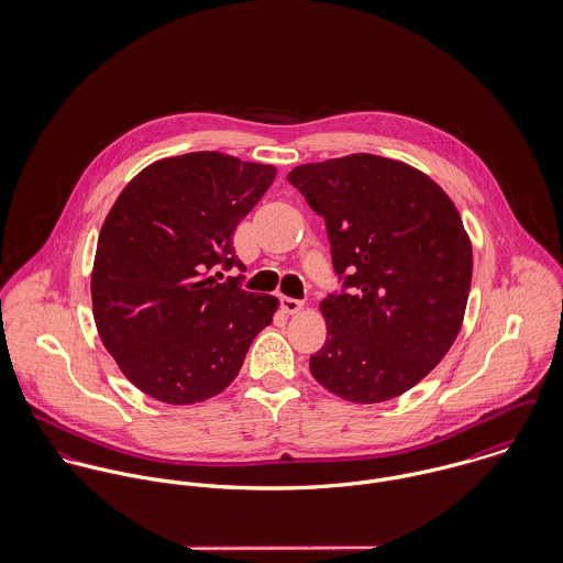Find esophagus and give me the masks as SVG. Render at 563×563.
<instances>
[{
    "instance_id": "34e87169",
    "label": "esophagus",
    "mask_w": 563,
    "mask_h": 563,
    "mask_svg": "<svg viewBox=\"0 0 563 563\" xmlns=\"http://www.w3.org/2000/svg\"><path fill=\"white\" fill-rule=\"evenodd\" d=\"M303 301H299V299H292V297H282V310L286 312V314H297V312H301L303 310Z\"/></svg>"
}]
</instances>
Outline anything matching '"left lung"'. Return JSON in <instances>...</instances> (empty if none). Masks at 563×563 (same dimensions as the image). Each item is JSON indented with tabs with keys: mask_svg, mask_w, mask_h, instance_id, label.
Instances as JSON below:
<instances>
[{
	"mask_svg": "<svg viewBox=\"0 0 563 563\" xmlns=\"http://www.w3.org/2000/svg\"><path fill=\"white\" fill-rule=\"evenodd\" d=\"M288 181L321 214L342 295L321 301L314 379L351 402L401 397L453 346L468 303L473 244L451 197L422 170L373 154L295 166Z\"/></svg>",
	"mask_w": 563,
	"mask_h": 563,
	"instance_id": "left-lung-1",
	"label": "left lung"
}]
</instances>
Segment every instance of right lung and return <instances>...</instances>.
<instances>
[{
	"label": "right lung",
	"mask_w": 563,
	"mask_h": 563,
	"mask_svg": "<svg viewBox=\"0 0 563 563\" xmlns=\"http://www.w3.org/2000/svg\"><path fill=\"white\" fill-rule=\"evenodd\" d=\"M277 175L273 164L195 152L145 166L110 208L95 251L97 333L145 395L192 405L221 395L279 301L221 282L232 236Z\"/></svg>",
	"instance_id": "obj_1"
}]
</instances>
